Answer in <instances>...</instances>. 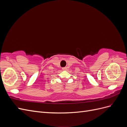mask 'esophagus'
Segmentation results:
<instances>
[{"label": "esophagus", "instance_id": "34e87169", "mask_svg": "<svg viewBox=\"0 0 127 127\" xmlns=\"http://www.w3.org/2000/svg\"><path fill=\"white\" fill-rule=\"evenodd\" d=\"M63 70H67V67H64L63 68Z\"/></svg>", "mask_w": 127, "mask_h": 127}]
</instances>
